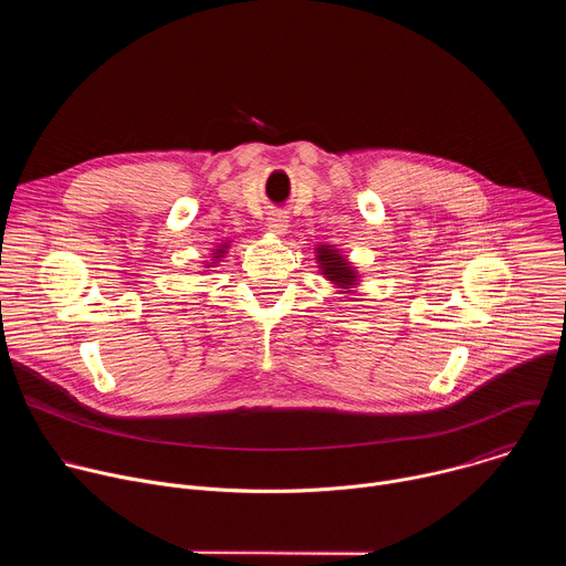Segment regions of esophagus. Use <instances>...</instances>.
Here are the masks:
<instances>
[{
	"mask_svg": "<svg viewBox=\"0 0 566 566\" xmlns=\"http://www.w3.org/2000/svg\"><path fill=\"white\" fill-rule=\"evenodd\" d=\"M266 226H269L271 234L284 237L286 230H289V217L284 212H271L269 219H266Z\"/></svg>",
	"mask_w": 566,
	"mask_h": 566,
	"instance_id": "34e87169",
	"label": "esophagus"
}]
</instances>
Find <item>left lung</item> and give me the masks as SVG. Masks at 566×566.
<instances>
[{
    "instance_id": "1",
    "label": "left lung",
    "mask_w": 566,
    "mask_h": 566,
    "mask_svg": "<svg viewBox=\"0 0 566 566\" xmlns=\"http://www.w3.org/2000/svg\"><path fill=\"white\" fill-rule=\"evenodd\" d=\"M315 262L319 269V275L325 277L332 286L338 289L343 295H352L360 284L358 269L332 244H317L315 249Z\"/></svg>"
}]
</instances>
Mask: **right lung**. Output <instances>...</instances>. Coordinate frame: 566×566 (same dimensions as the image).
<instances>
[{"label":"right lung","instance_id":"obj_1","mask_svg":"<svg viewBox=\"0 0 566 566\" xmlns=\"http://www.w3.org/2000/svg\"><path fill=\"white\" fill-rule=\"evenodd\" d=\"M230 244H232V239H228V241H223V244H219V247H217V249L210 253V260H206V262H203V269L208 271V269H214V266H219V262L226 258V253H228Z\"/></svg>","mask_w":566,"mask_h":566}]
</instances>
